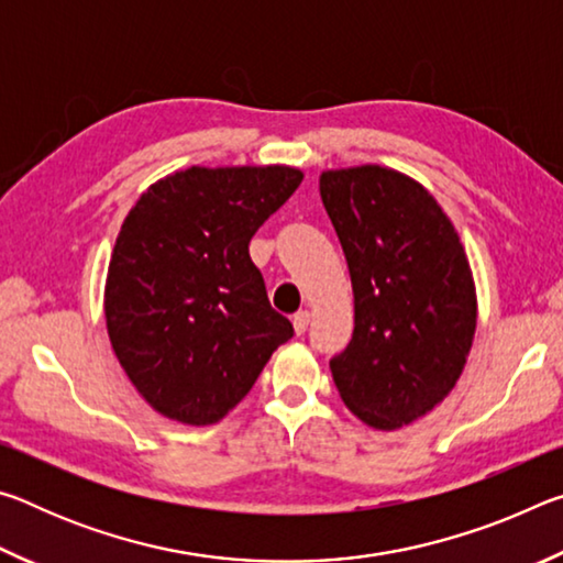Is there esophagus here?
<instances>
[{
    "label": "esophagus",
    "mask_w": 563,
    "mask_h": 563,
    "mask_svg": "<svg viewBox=\"0 0 563 563\" xmlns=\"http://www.w3.org/2000/svg\"><path fill=\"white\" fill-rule=\"evenodd\" d=\"M308 325H310V312H308V310L295 312V316H292V328H295V332H298V335H302V332L308 330Z\"/></svg>",
    "instance_id": "1"
}]
</instances>
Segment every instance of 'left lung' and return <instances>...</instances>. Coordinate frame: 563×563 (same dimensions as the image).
I'll return each instance as SVG.
<instances>
[{"label":"left lung","mask_w":563,"mask_h":563,"mask_svg":"<svg viewBox=\"0 0 563 563\" xmlns=\"http://www.w3.org/2000/svg\"><path fill=\"white\" fill-rule=\"evenodd\" d=\"M320 198L345 253L355 330L330 360L352 415L415 422L452 393L476 330V290L454 225L415 178L385 166L322 170Z\"/></svg>","instance_id":"8db88e82"}]
</instances>
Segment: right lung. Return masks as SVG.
I'll use <instances>...</instances> for the list:
<instances>
[{
    "mask_svg": "<svg viewBox=\"0 0 563 563\" xmlns=\"http://www.w3.org/2000/svg\"><path fill=\"white\" fill-rule=\"evenodd\" d=\"M300 180L290 166H190L148 186L129 211L103 312L121 367L156 412L218 422L292 338L247 243Z\"/></svg>",
    "mask_w": 563,
    "mask_h": 563,
    "instance_id": "right-lung-1",
    "label": "right lung"
}]
</instances>
